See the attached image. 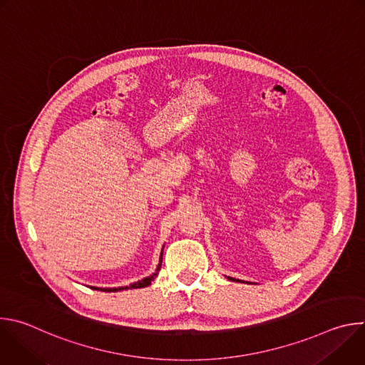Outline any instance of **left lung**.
Here are the masks:
<instances>
[{
  "mask_svg": "<svg viewBox=\"0 0 365 365\" xmlns=\"http://www.w3.org/2000/svg\"><path fill=\"white\" fill-rule=\"evenodd\" d=\"M228 280H232V282H238V283H244L242 280H238V279H234V277H228Z\"/></svg>",
  "mask_w": 365,
  "mask_h": 365,
  "instance_id": "obj_1",
  "label": "left lung"
}]
</instances>
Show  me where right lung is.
Wrapping results in <instances>:
<instances>
[{"instance_id": "1", "label": "right lung", "mask_w": 365, "mask_h": 365, "mask_svg": "<svg viewBox=\"0 0 365 365\" xmlns=\"http://www.w3.org/2000/svg\"><path fill=\"white\" fill-rule=\"evenodd\" d=\"M165 247V245H163ZM162 259H163V250L160 252V258H159V264H158V269H155V272L153 274H150L148 277H144L143 280L140 282H135V283H131L130 286H123V287H91V289H95V290H101V292H121V290H127V289H141V287H147L151 284V282L158 277L159 274V270L162 267Z\"/></svg>"}]
</instances>
